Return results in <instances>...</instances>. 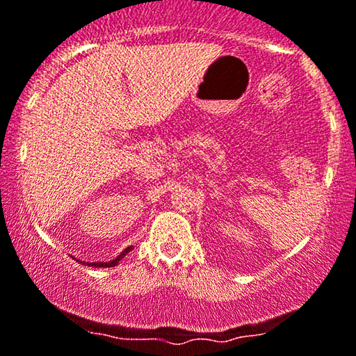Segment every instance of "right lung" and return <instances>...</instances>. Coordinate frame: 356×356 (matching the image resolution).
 Here are the masks:
<instances>
[{
  "label": "right lung",
  "mask_w": 356,
  "mask_h": 356,
  "mask_svg": "<svg viewBox=\"0 0 356 356\" xmlns=\"http://www.w3.org/2000/svg\"><path fill=\"white\" fill-rule=\"evenodd\" d=\"M133 250V246H129V248H126V250L121 252L120 256H116L113 261H110V262H82V264H87V266H90V267H115L116 264H118V262L123 259V257L128 254V252Z\"/></svg>",
  "instance_id": "1"
}]
</instances>
